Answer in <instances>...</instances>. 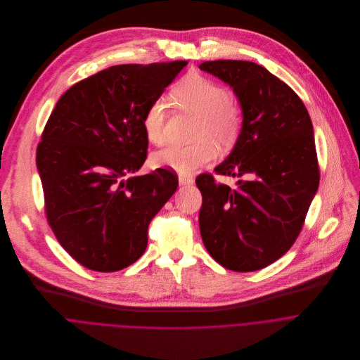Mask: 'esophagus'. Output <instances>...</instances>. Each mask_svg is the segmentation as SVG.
I'll return each instance as SVG.
<instances>
[{"mask_svg": "<svg viewBox=\"0 0 360 360\" xmlns=\"http://www.w3.org/2000/svg\"><path fill=\"white\" fill-rule=\"evenodd\" d=\"M179 183H180V186H191V184H194V179H193V176L179 174Z\"/></svg>", "mask_w": 360, "mask_h": 360, "instance_id": "34e87169", "label": "esophagus"}]
</instances>
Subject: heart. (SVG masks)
<instances>
[{"label":"heart","instance_id":"b5f03b06","mask_svg":"<svg viewBox=\"0 0 360 360\" xmlns=\"http://www.w3.org/2000/svg\"><path fill=\"white\" fill-rule=\"evenodd\" d=\"M170 103L183 112L197 115L193 144L170 146L154 155L156 166L187 174L213 162L219 150H229L238 141L244 126V109L217 82L200 73H188L169 91ZM167 105L162 100L150 103L143 115L147 139L162 146L166 140Z\"/></svg>","mask_w":360,"mask_h":360}]
</instances>
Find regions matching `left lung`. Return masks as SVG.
<instances>
[{"instance_id":"8db88e82","label":"left lung","mask_w":360,"mask_h":360,"mask_svg":"<svg viewBox=\"0 0 360 360\" xmlns=\"http://www.w3.org/2000/svg\"><path fill=\"white\" fill-rule=\"evenodd\" d=\"M200 69L230 84L244 109L241 136L214 172L245 177L236 188L210 173L197 177L201 237L223 267L260 270L292 247L317 191L311 120L298 94L255 62L206 60Z\"/></svg>"}]
</instances>
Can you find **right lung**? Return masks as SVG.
I'll return each instance as SVG.
<instances>
[{"label": "right lung", "instance_id": "obj_1", "mask_svg": "<svg viewBox=\"0 0 360 360\" xmlns=\"http://www.w3.org/2000/svg\"><path fill=\"white\" fill-rule=\"evenodd\" d=\"M187 60L117 65L73 84L37 146L44 210L58 243L82 266L117 271L141 257L148 226L177 174L131 176L147 159L143 115Z\"/></svg>", "mask_w": 360, "mask_h": 360}]
</instances>
